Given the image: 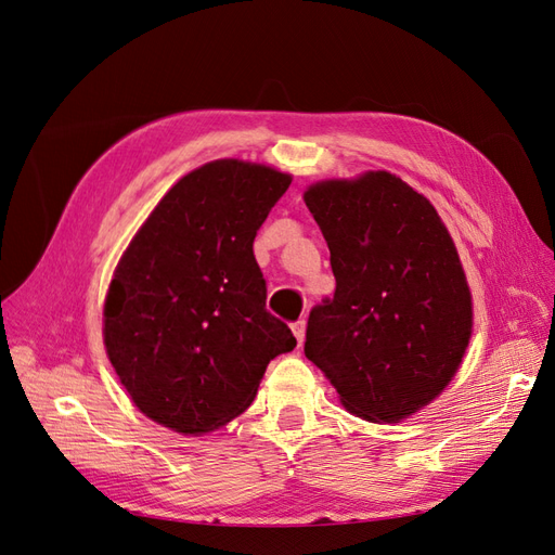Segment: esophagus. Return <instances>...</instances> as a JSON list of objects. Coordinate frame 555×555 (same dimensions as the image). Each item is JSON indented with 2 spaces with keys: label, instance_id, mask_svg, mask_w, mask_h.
<instances>
[{
  "label": "esophagus",
  "instance_id": "34e87169",
  "mask_svg": "<svg viewBox=\"0 0 555 555\" xmlns=\"http://www.w3.org/2000/svg\"><path fill=\"white\" fill-rule=\"evenodd\" d=\"M292 331L296 335L298 345H304V340H306V319H296V322L292 324Z\"/></svg>",
  "mask_w": 555,
  "mask_h": 555
}]
</instances>
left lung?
Returning a JSON list of instances; mask_svg holds the SVG:
<instances>
[{"label": "left lung", "mask_w": 555, "mask_h": 555, "mask_svg": "<svg viewBox=\"0 0 555 555\" xmlns=\"http://www.w3.org/2000/svg\"><path fill=\"white\" fill-rule=\"evenodd\" d=\"M306 206L335 275L310 310L306 357L351 414L400 422L442 393L469 343L459 251L430 201L386 171L317 182Z\"/></svg>", "instance_id": "left-lung-1"}]
</instances>
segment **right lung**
I'll return each instance as SVG.
<instances>
[{
	"mask_svg": "<svg viewBox=\"0 0 555 555\" xmlns=\"http://www.w3.org/2000/svg\"><path fill=\"white\" fill-rule=\"evenodd\" d=\"M292 176L217 159L180 178L133 236L104 306L117 377L153 422L184 435L229 424L255 400L292 328L266 310L251 243Z\"/></svg>",
	"mask_w": 555,
	"mask_h": 555,
	"instance_id": "1",
	"label": "right lung"
}]
</instances>
